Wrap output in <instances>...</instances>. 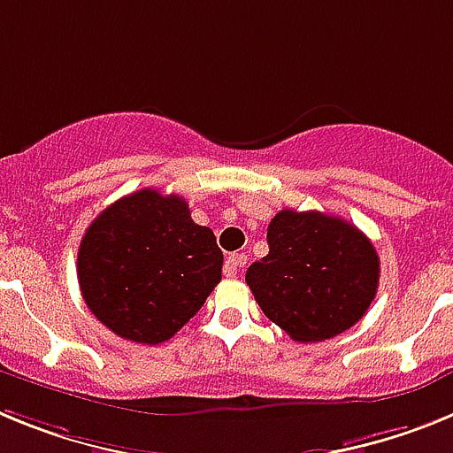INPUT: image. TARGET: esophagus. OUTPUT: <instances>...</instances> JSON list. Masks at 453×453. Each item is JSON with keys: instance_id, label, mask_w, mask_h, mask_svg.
I'll return each mask as SVG.
<instances>
[{"instance_id": "34e87169", "label": "esophagus", "mask_w": 453, "mask_h": 453, "mask_svg": "<svg viewBox=\"0 0 453 453\" xmlns=\"http://www.w3.org/2000/svg\"><path fill=\"white\" fill-rule=\"evenodd\" d=\"M247 265V254H231L229 258H226V263H224V274L226 276H238L240 270Z\"/></svg>"}]
</instances>
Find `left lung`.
<instances>
[{
  "label": "left lung",
  "instance_id": "1",
  "mask_svg": "<svg viewBox=\"0 0 453 453\" xmlns=\"http://www.w3.org/2000/svg\"><path fill=\"white\" fill-rule=\"evenodd\" d=\"M267 245L270 254L247 270V286L292 340L335 338L365 315L379 288V254L354 224L283 208L267 226Z\"/></svg>",
  "mask_w": 453,
  "mask_h": 453
}]
</instances>
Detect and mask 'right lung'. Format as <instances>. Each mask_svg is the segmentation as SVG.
<instances>
[{
  "mask_svg": "<svg viewBox=\"0 0 453 453\" xmlns=\"http://www.w3.org/2000/svg\"><path fill=\"white\" fill-rule=\"evenodd\" d=\"M222 263L213 231L192 222L186 199L142 188L92 219L77 276L83 302L106 329L158 345L203 306Z\"/></svg>",
  "mask_w": 453,
  "mask_h": 453,
  "instance_id": "1",
  "label": "right lung"
}]
</instances>
